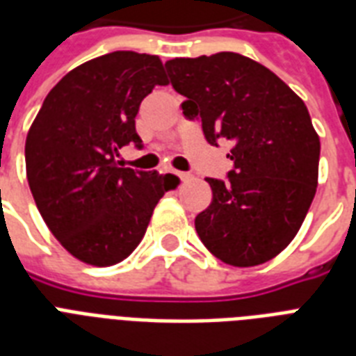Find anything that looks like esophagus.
Returning a JSON list of instances; mask_svg holds the SVG:
<instances>
[{
  "label": "esophagus",
  "mask_w": 356,
  "mask_h": 356,
  "mask_svg": "<svg viewBox=\"0 0 356 356\" xmlns=\"http://www.w3.org/2000/svg\"><path fill=\"white\" fill-rule=\"evenodd\" d=\"M173 175L181 179V181H188L190 179V173H184V172H173Z\"/></svg>",
  "instance_id": "esophagus-1"
}]
</instances>
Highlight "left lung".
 I'll return each instance as SVG.
<instances>
[{
	"mask_svg": "<svg viewBox=\"0 0 356 356\" xmlns=\"http://www.w3.org/2000/svg\"><path fill=\"white\" fill-rule=\"evenodd\" d=\"M164 66L186 97L183 114L201 120L207 142L233 144L227 179H205L212 203L195 216L201 242L225 264H264L298 234L318 186L320 138L303 99L233 51Z\"/></svg>",
	"mask_w": 356,
	"mask_h": 356,
	"instance_id": "8db88e82",
	"label": "left lung"
}]
</instances>
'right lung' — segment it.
I'll list each match as a JSON object with an SVG mask.
<instances>
[{
    "mask_svg": "<svg viewBox=\"0 0 356 356\" xmlns=\"http://www.w3.org/2000/svg\"><path fill=\"white\" fill-rule=\"evenodd\" d=\"M156 85L161 58L114 51L66 74L47 94L25 140L31 194L75 259L113 266L144 238L166 186L159 172L123 168V145L142 147L134 118Z\"/></svg>",
    "mask_w": 356,
    "mask_h": 356,
    "instance_id": "right-lung-1",
    "label": "right lung"
}]
</instances>
